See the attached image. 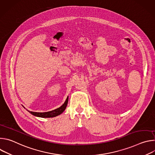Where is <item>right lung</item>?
Instances as JSON below:
<instances>
[{"label": "right lung", "mask_w": 155, "mask_h": 155, "mask_svg": "<svg viewBox=\"0 0 155 155\" xmlns=\"http://www.w3.org/2000/svg\"><path fill=\"white\" fill-rule=\"evenodd\" d=\"M68 99H69V96H68V97H67V99H66L64 103L60 107H59V108H58L55 110H51V111H50V112H31V111H29V110H27L30 114H31L32 115H33L35 117H41V118H53V117H57V116L61 115L64 111L65 109L66 108V107H67V105H68Z\"/></svg>", "instance_id": "obj_1"}]
</instances>
